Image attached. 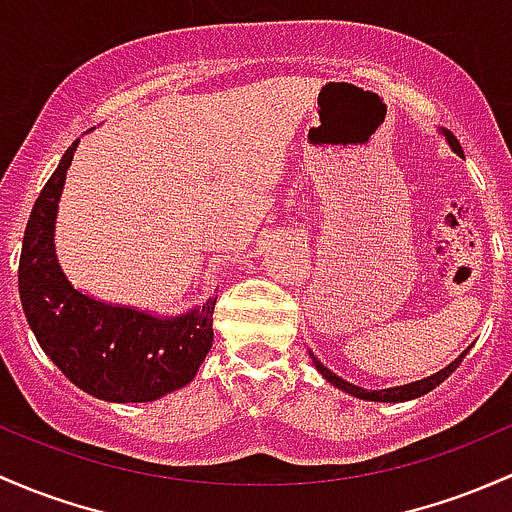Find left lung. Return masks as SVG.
I'll return each instance as SVG.
<instances>
[{"mask_svg":"<svg viewBox=\"0 0 512 512\" xmlns=\"http://www.w3.org/2000/svg\"><path fill=\"white\" fill-rule=\"evenodd\" d=\"M441 134H444V137H446V142H449V147L454 149V152L459 154V157H464V149H461L459 139H456L454 134L449 132V129H441ZM309 355H311V360H314L316 370H319V373L324 375V378L328 380V383H331L333 387H338V390L348 392V395H353V397H360V400H370V402H405V400H414V397H422V395H427L429 390H434V387L444 383V380L449 378V375L454 373L456 368H459V365H461V360L466 358V351L461 353L459 358H456V360H451V363L446 365L444 370H439V373L429 375V378H424V380H417V383H410V385H400V387H387V390H363V387H358V385H353V383H346V380H343V378H338L336 373H331V370H328L326 365L321 363V360H316V355H314V353H309Z\"/></svg>","mask_w":512,"mask_h":512,"instance_id":"8db88e82","label":"left lung"}]
</instances>
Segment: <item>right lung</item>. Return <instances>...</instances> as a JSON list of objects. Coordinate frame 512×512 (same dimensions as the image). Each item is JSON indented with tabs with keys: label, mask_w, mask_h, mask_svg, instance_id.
<instances>
[{
	"label": "right lung",
	"mask_w": 512,
	"mask_h": 512,
	"mask_svg": "<svg viewBox=\"0 0 512 512\" xmlns=\"http://www.w3.org/2000/svg\"><path fill=\"white\" fill-rule=\"evenodd\" d=\"M78 139L46 181L24 230L19 297L43 353L75 387L105 402H152L196 378L213 346L215 299L152 316L78 292L53 245L58 201Z\"/></svg>",
	"instance_id": "obj_1"
}]
</instances>
